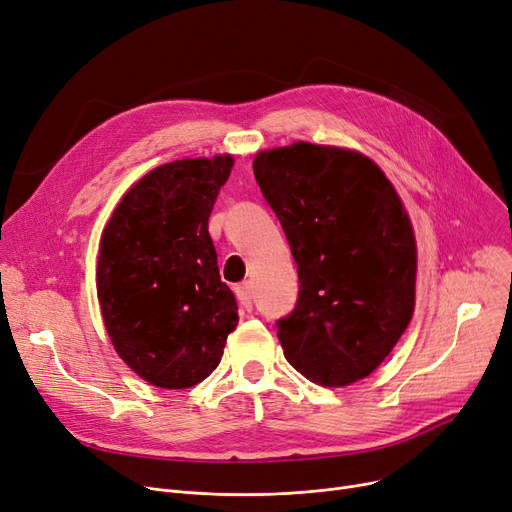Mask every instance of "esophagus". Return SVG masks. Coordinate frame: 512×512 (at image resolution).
<instances>
[{
	"label": "esophagus",
	"mask_w": 512,
	"mask_h": 512,
	"mask_svg": "<svg viewBox=\"0 0 512 512\" xmlns=\"http://www.w3.org/2000/svg\"><path fill=\"white\" fill-rule=\"evenodd\" d=\"M235 296H237V300H239V304H241L243 308L252 310V287H250L248 281H246V283H239V285L235 287Z\"/></svg>",
	"instance_id": "esophagus-1"
}]
</instances>
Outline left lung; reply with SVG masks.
<instances>
[{"label": "left lung", "instance_id": "obj_1", "mask_svg": "<svg viewBox=\"0 0 512 512\" xmlns=\"http://www.w3.org/2000/svg\"><path fill=\"white\" fill-rule=\"evenodd\" d=\"M254 177L298 264L277 321L287 362L331 387L371 375L415 310V233L394 185L367 156L304 141L260 152Z\"/></svg>", "mask_w": 512, "mask_h": 512}]
</instances>
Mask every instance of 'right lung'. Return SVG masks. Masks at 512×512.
<instances>
[{
  "mask_svg": "<svg viewBox=\"0 0 512 512\" xmlns=\"http://www.w3.org/2000/svg\"><path fill=\"white\" fill-rule=\"evenodd\" d=\"M231 168V156L162 164L129 189L104 229L97 260L104 325L118 356L152 385L204 381L239 321L208 233Z\"/></svg>",
  "mask_w": 512,
  "mask_h": 512,
  "instance_id": "right-lung-1",
  "label": "right lung"
}]
</instances>
